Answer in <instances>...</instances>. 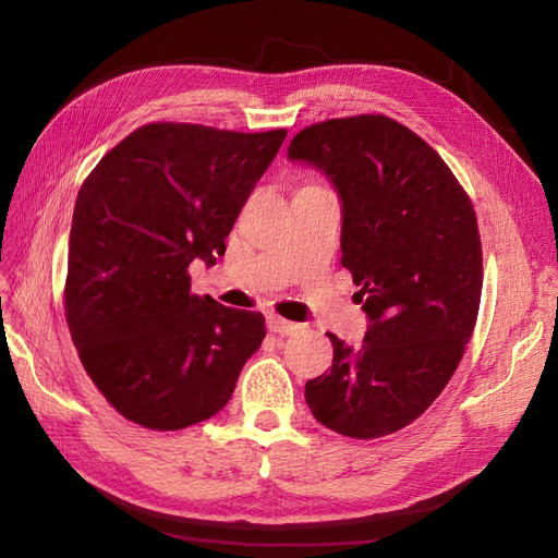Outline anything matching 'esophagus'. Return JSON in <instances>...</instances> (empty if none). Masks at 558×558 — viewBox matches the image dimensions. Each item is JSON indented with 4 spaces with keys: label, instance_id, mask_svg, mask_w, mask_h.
<instances>
[{
    "label": "esophagus",
    "instance_id": "obj_1",
    "mask_svg": "<svg viewBox=\"0 0 558 558\" xmlns=\"http://www.w3.org/2000/svg\"><path fill=\"white\" fill-rule=\"evenodd\" d=\"M269 330L272 332H279V335H293L300 330L298 324H293V320L289 318H281V316H269Z\"/></svg>",
    "mask_w": 558,
    "mask_h": 558
}]
</instances>
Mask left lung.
<instances>
[{"label":"left lung","mask_w":558,"mask_h":558,"mask_svg":"<svg viewBox=\"0 0 558 558\" xmlns=\"http://www.w3.org/2000/svg\"><path fill=\"white\" fill-rule=\"evenodd\" d=\"M291 160L318 167L342 197V265L369 318L359 349L328 332L332 367L305 386L318 424L375 440L445 391L482 298L477 216L437 150L381 113L300 130Z\"/></svg>","instance_id":"obj_1"}]
</instances>
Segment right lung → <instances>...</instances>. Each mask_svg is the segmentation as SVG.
<instances>
[{
  "label": "right lung",
  "instance_id": "add662e5",
  "mask_svg": "<svg viewBox=\"0 0 558 558\" xmlns=\"http://www.w3.org/2000/svg\"><path fill=\"white\" fill-rule=\"evenodd\" d=\"M286 130L148 123L83 181L70 232L64 316L97 391L132 424L181 430L221 412L265 316L191 293L189 265L226 238Z\"/></svg>",
  "mask_w": 558,
  "mask_h": 558
}]
</instances>
